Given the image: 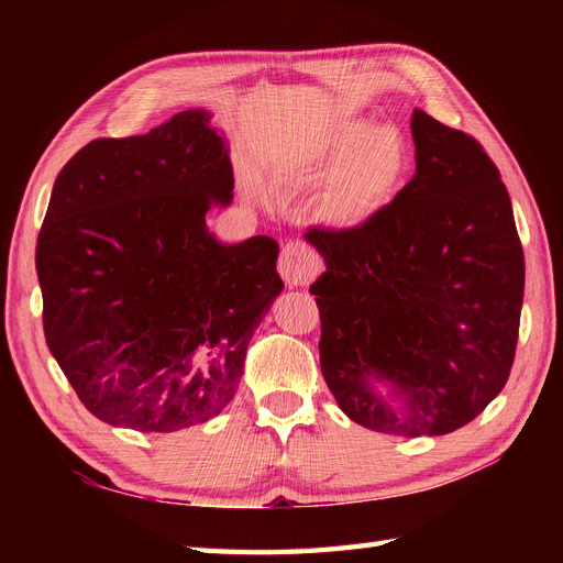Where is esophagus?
I'll use <instances>...</instances> for the list:
<instances>
[{"label":"esophagus","instance_id":"34e87169","mask_svg":"<svg viewBox=\"0 0 563 563\" xmlns=\"http://www.w3.org/2000/svg\"><path fill=\"white\" fill-rule=\"evenodd\" d=\"M277 269L288 286H308L321 269L319 255L302 242H288L282 253Z\"/></svg>","mask_w":563,"mask_h":563}]
</instances>
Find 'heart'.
I'll use <instances>...</instances> for the list:
<instances>
[{
  "label": "heart",
  "instance_id": "b5f03b06",
  "mask_svg": "<svg viewBox=\"0 0 563 563\" xmlns=\"http://www.w3.org/2000/svg\"><path fill=\"white\" fill-rule=\"evenodd\" d=\"M406 168L408 145L397 126H373L364 119L340 124L319 152V223L335 230L368 223L395 197Z\"/></svg>",
  "mask_w": 563,
  "mask_h": 563
}]
</instances>
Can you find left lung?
<instances>
[{"instance_id": "8db88e82", "label": "left lung", "mask_w": 563, "mask_h": 563, "mask_svg": "<svg viewBox=\"0 0 563 563\" xmlns=\"http://www.w3.org/2000/svg\"><path fill=\"white\" fill-rule=\"evenodd\" d=\"M416 174L368 223L305 232L319 362L343 413L395 437L463 428L515 362L523 249L498 166L472 135L413 110ZM389 384L397 405L377 391Z\"/></svg>"}]
</instances>
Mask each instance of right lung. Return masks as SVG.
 <instances>
[{
  "label": "right lung",
  "mask_w": 563,
  "mask_h": 563,
  "mask_svg": "<svg viewBox=\"0 0 563 563\" xmlns=\"http://www.w3.org/2000/svg\"><path fill=\"white\" fill-rule=\"evenodd\" d=\"M232 187L207 110L91 141L63 166L35 253L44 335L98 420L178 432L232 401L284 288L272 236L220 244L209 232Z\"/></svg>",
  "instance_id": "1"
}]
</instances>
